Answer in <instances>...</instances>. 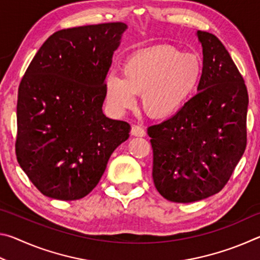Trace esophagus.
Listing matches in <instances>:
<instances>
[{"mask_svg":"<svg viewBox=\"0 0 260 260\" xmlns=\"http://www.w3.org/2000/svg\"><path fill=\"white\" fill-rule=\"evenodd\" d=\"M131 134L134 136H140V138H142V136L146 135V131H144L142 127H140L138 125H133L131 129Z\"/></svg>","mask_w":260,"mask_h":260,"instance_id":"34e87169","label":"esophagus"}]
</instances>
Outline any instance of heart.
Wrapping results in <instances>:
<instances>
[{
    "mask_svg": "<svg viewBox=\"0 0 260 260\" xmlns=\"http://www.w3.org/2000/svg\"><path fill=\"white\" fill-rule=\"evenodd\" d=\"M203 72L201 59L181 54L173 47H157L127 59L121 76L105 80V98L110 110L124 113L142 95V108L153 119L173 117L196 93Z\"/></svg>",
    "mask_w": 260,
    "mask_h": 260,
    "instance_id": "heart-1",
    "label": "heart"
}]
</instances>
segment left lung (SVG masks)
<instances>
[{
    "label": "left lung",
    "instance_id": "obj_1",
    "mask_svg": "<svg viewBox=\"0 0 260 260\" xmlns=\"http://www.w3.org/2000/svg\"><path fill=\"white\" fill-rule=\"evenodd\" d=\"M196 35L203 49L199 93L173 117L148 128L153 183L175 203L219 192L246 147L249 98L243 78L215 35Z\"/></svg>",
    "mask_w": 260,
    "mask_h": 260
}]
</instances>
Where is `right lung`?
I'll list each match as a JSON object with an SVG mask.
<instances>
[{"label":"right lung","instance_id":"right-lung-1","mask_svg":"<svg viewBox=\"0 0 260 260\" xmlns=\"http://www.w3.org/2000/svg\"><path fill=\"white\" fill-rule=\"evenodd\" d=\"M124 23L60 29L47 39L21 79L17 160L43 195L76 201L102 178L128 139V122L103 113L105 78Z\"/></svg>","mask_w":260,"mask_h":260}]
</instances>
